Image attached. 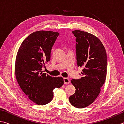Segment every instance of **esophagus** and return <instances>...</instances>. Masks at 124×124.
Instances as JSON below:
<instances>
[{
  "instance_id": "1",
  "label": "esophagus",
  "mask_w": 124,
  "mask_h": 124,
  "mask_svg": "<svg viewBox=\"0 0 124 124\" xmlns=\"http://www.w3.org/2000/svg\"><path fill=\"white\" fill-rule=\"evenodd\" d=\"M64 82L65 84H69L70 83V79H69L68 78H64Z\"/></svg>"
}]
</instances>
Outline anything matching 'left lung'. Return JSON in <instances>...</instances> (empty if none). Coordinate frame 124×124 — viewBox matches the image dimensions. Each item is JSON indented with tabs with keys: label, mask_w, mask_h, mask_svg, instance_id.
<instances>
[{
	"label": "left lung",
	"mask_w": 124,
	"mask_h": 124,
	"mask_svg": "<svg viewBox=\"0 0 124 124\" xmlns=\"http://www.w3.org/2000/svg\"><path fill=\"white\" fill-rule=\"evenodd\" d=\"M76 37L78 66L83 68L79 79H72L76 89L69 101L78 108L86 107L97 98L107 75V56L101 41L93 34L81 30L72 31Z\"/></svg>",
	"instance_id": "1"
}]
</instances>
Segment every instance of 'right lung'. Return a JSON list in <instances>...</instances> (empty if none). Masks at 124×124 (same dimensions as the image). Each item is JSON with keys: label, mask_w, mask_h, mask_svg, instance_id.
I'll use <instances>...</instances> for the list:
<instances>
[{"label": "right lung", "mask_w": 124, "mask_h": 124, "mask_svg": "<svg viewBox=\"0 0 124 124\" xmlns=\"http://www.w3.org/2000/svg\"><path fill=\"white\" fill-rule=\"evenodd\" d=\"M59 35L58 32L38 31L30 34L22 43L15 62V74L21 89L37 105L48 103L53 90L64 84L63 78L43 73L45 65L51 59L52 48Z\"/></svg>", "instance_id": "right-lung-1"}]
</instances>
